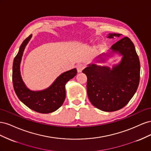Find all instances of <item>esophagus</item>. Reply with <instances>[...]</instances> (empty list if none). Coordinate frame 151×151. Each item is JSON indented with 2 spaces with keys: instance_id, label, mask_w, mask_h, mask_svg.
<instances>
[{
  "instance_id": "esophagus-1",
  "label": "esophagus",
  "mask_w": 151,
  "mask_h": 151,
  "mask_svg": "<svg viewBox=\"0 0 151 151\" xmlns=\"http://www.w3.org/2000/svg\"><path fill=\"white\" fill-rule=\"evenodd\" d=\"M76 68H77V72H81L82 70H83L84 68H85V65H83V64H81H81L77 65Z\"/></svg>"
}]
</instances>
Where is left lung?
Listing matches in <instances>:
<instances>
[{
  "label": "left lung",
  "instance_id": "8db88e82",
  "mask_svg": "<svg viewBox=\"0 0 151 151\" xmlns=\"http://www.w3.org/2000/svg\"><path fill=\"white\" fill-rule=\"evenodd\" d=\"M109 34L108 38L120 36ZM114 52L122 54L119 65L112 70L96 64L89 65L83 70L88 78L87 91L94 106L104 111H115L129 103L138 88L140 64L131 40L124 37L111 46Z\"/></svg>",
  "mask_w": 151,
  "mask_h": 151
}]
</instances>
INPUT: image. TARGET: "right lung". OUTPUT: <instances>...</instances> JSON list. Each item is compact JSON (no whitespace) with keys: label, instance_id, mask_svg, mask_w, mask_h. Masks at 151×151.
<instances>
[{"label":"right lung","instance_id":"add662e5","mask_svg":"<svg viewBox=\"0 0 151 151\" xmlns=\"http://www.w3.org/2000/svg\"><path fill=\"white\" fill-rule=\"evenodd\" d=\"M32 35L22 43L19 50L14 59L12 66V83L15 93L26 106L40 113H49L56 111L64 102L65 98V86L70 79L77 74L76 68L63 73L53 84L42 91L33 92L26 88L21 79L20 63L26 45Z\"/></svg>","mask_w":151,"mask_h":151}]
</instances>
